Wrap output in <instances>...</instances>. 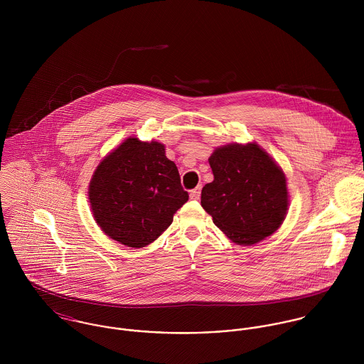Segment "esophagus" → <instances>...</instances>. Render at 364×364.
<instances>
[{
  "label": "esophagus",
  "instance_id": "esophagus-1",
  "mask_svg": "<svg viewBox=\"0 0 364 364\" xmlns=\"http://www.w3.org/2000/svg\"><path fill=\"white\" fill-rule=\"evenodd\" d=\"M200 192H202V188L200 186H196L195 189H192L191 191V199L192 200H199V198H200Z\"/></svg>",
  "mask_w": 364,
  "mask_h": 364
}]
</instances>
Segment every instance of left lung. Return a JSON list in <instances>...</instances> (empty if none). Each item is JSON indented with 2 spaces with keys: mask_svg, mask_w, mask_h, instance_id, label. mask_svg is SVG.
Segmentation results:
<instances>
[{
  "mask_svg": "<svg viewBox=\"0 0 364 364\" xmlns=\"http://www.w3.org/2000/svg\"><path fill=\"white\" fill-rule=\"evenodd\" d=\"M213 182L202 189V208L237 245H255L283 224L289 210L287 179L257 143L217 147L208 158Z\"/></svg>",
  "mask_w": 364,
  "mask_h": 364,
  "instance_id": "obj_1",
  "label": "left lung"
}]
</instances>
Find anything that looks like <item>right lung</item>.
Masks as SVG:
<instances>
[{
	"label": "right lung",
	"mask_w": 364,
	"mask_h": 364,
	"mask_svg": "<svg viewBox=\"0 0 364 364\" xmlns=\"http://www.w3.org/2000/svg\"><path fill=\"white\" fill-rule=\"evenodd\" d=\"M92 215L105 234L143 248L172 224L188 199L178 168L158 141L127 137L100 162L90 182Z\"/></svg>",
	"instance_id": "right-lung-1"
}]
</instances>
